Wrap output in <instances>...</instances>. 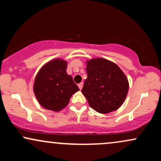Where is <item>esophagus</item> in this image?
<instances>
[{"mask_svg": "<svg viewBox=\"0 0 161 161\" xmlns=\"http://www.w3.org/2000/svg\"><path fill=\"white\" fill-rule=\"evenodd\" d=\"M78 86H79V89H80V90H82V87H83V83H82V82L79 83V84L78 85Z\"/></svg>", "mask_w": 161, "mask_h": 161, "instance_id": "34e87169", "label": "esophagus"}]
</instances>
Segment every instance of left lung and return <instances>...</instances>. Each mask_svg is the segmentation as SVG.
<instances>
[{
  "label": "left lung",
  "mask_w": 161,
  "mask_h": 161,
  "mask_svg": "<svg viewBox=\"0 0 161 161\" xmlns=\"http://www.w3.org/2000/svg\"><path fill=\"white\" fill-rule=\"evenodd\" d=\"M87 79L82 92L88 104L100 114L116 110L125 101L129 81L115 63L104 58L86 61Z\"/></svg>",
  "instance_id": "8db88e82"
}]
</instances>
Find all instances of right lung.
Returning <instances> with one entry per match:
<instances>
[{
  "instance_id": "add662e5",
  "label": "right lung",
  "mask_w": 161,
  "mask_h": 161,
  "mask_svg": "<svg viewBox=\"0 0 161 161\" xmlns=\"http://www.w3.org/2000/svg\"><path fill=\"white\" fill-rule=\"evenodd\" d=\"M66 68L67 61L56 58L46 63L37 73L33 91L38 103L46 110L60 111L69 104L72 95L79 91Z\"/></svg>"
}]
</instances>
